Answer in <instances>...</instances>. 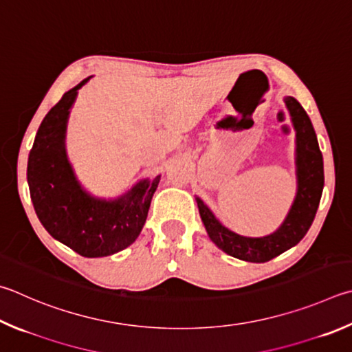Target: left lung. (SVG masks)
I'll return each instance as SVG.
<instances>
[{
	"instance_id": "1",
	"label": "left lung",
	"mask_w": 352,
	"mask_h": 352,
	"mask_svg": "<svg viewBox=\"0 0 352 352\" xmlns=\"http://www.w3.org/2000/svg\"><path fill=\"white\" fill-rule=\"evenodd\" d=\"M283 100L296 129L297 192L282 225L263 237H246L223 226L201 198L195 197L209 239L223 252L251 263H265L296 246L314 221L323 192V157L314 127L308 113L296 98L285 97Z\"/></svg>"
}]
</instances>
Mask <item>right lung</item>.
<instances>
[{
  "label": "right lung",
  "mask_w": 352,
  "mask_h": 352,
  "mask_svg": "<svg viewBox=\"0 0 352 352\" xmlns=\"http://www.w3.org/2000/svg\"><path fill=\"white\" fill-rule=\"evenodd\" d=\"M70 89L38 127L28 162V183L35 212L55 240L82 257H107L131 246L148 219L160 177L144 178L115 198H100L82 188L66 152L70 109L80 89Z\"/></svg>",
  "instance_id": "1"
}]
</instances>
